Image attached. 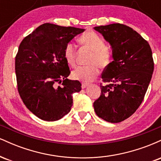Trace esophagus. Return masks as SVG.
<instances>
[{"label": "esophagus", "mask_w": 161, "mask_h": 161, "mask_svg": "<svg viewBox=\"0 0 161 161\" xmlns=\"http://www.w3.org/2000/svg\"><path fill=\"white\" fill-rule=\"evenodd\" d=\"M88 86V83H86V82H82V88H86Z\"/></svg>", "instance_id": "obj_1"}]
</instances>
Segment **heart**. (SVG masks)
I'll list each match as a JSON object with an SVG mask.
<instances>
[{
    "label": "heart",
    "instance_id": "b5f03b06",
    "mask_svg": "<svg viewBox=\"0 0 161 161\" xmlns=\"http://www.w3.org/2000/svg\"><path fill=\"white\" fill-rule=\"evenodd\" d=\"M79 41L84 47L92 51V54L89 59V64L91 65L77 67L72 73V77L75 80L85 82H91L99 73L97 65L101 68H105L110 64L112 57L111 51L105 46L104 39L98 34L92 31L84 33L79 37ZM64 57L69 66H75L76 49L74 44L69 42L66 45Z\"/></svg>",
    "mask_w": 161,
    "mask_h": 161
}]
</instances>
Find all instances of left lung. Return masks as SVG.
I'll use <instances>...</instances> for the list:
<instances>
[{
	"mask_svg": "<svg viewBox=\"0 0 161 161\" xmlns=\"http://www.w3.org/2000/svg\"><path fill=\"white\" fill-rule=\"evenodd\" d=\"M110 44L114 60L105 67L101 78L108 85L94 102L97 116L116 123L131 116L145 97L154 72L148 42L132 28L120 23L95 27Z\"/></svg>",
	"mask_w": 161,
	"mask_h": 161,
	"instance_id": "8db88e82",
	"label": "left lung"
}]
</instances>
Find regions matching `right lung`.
Wrapping results in <instances>:
<instances>
[{
    "label": "right lung",
    "instance_id": "right-lung-1",
    "mask_svg": "<svg viewBox=\"0 0 161 161\" xmlns=\"http://www.w3.org/2000/svg\"><path fill=\"white\" fill-rule=\"evenodd\" d=\"M84 31L45 23L20 43L15 58L18 92L25 107L42 120L61 119L71 110L73 94L81 91L79 81L67 79L70 70L64 51Z\"/></svg>",
    "mask_w": 161,
    "mask_h": 161
}]
</instances>
